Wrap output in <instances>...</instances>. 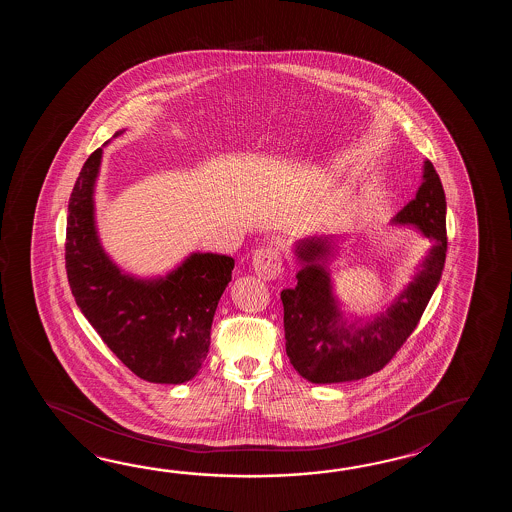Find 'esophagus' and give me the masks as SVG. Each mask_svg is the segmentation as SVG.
I'll return each mask as SVG.
<instances>
[{"instance_id":"esophagus-1","label":"esophagus","mask_w":512,"mask_h":512,"mask_svg":"<svg viewBox=\"0 0 512 512\" xmlns=\"http://www.w3.org/2000/svg\"><path fill=\"white\" fill-rule=\"evenodd\" d=\"M252 267L261 280L271 282L278 280L283 274V256L280 247L274 245H265L256 249L252 254Z\"/></svg>"}]
</instances>
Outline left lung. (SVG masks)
Masks as SVG:
<instances>
[{
    "label": "left lung",
    "instance_id": "8db88e82",
    "mask_svg": "<svg viewBox=\"0 0 512 512\" xmlns=\"http://www.w3.org/2000/svg\"><path fill=\"white\" fill-rule=\"evenodd\" d=\"M425 181L417 196L395 216L412 223L432 241L425 269L404 291L386 315L364 327L342 324L329 276L316 260H326L327 240H305L298 247L304 269L298 285L283 289L285 351L294 370L315 384L364 379L381 371L414 333L434 294L446 258V199L434 164L425 163Z\"/></svg>",
    "mask_w": 512,
    "mask_h": 512
}]
</instances>
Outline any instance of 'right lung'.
<instances>
[{"mask_svg": "<svg viewBox=\"0 0 512 512\" xmlns=\"http://www.w3.org/2000/svg\"><path fill=\"white\" fill-rule=\"evenodd\" d=\"M122 131H117L115 137ZM102 148L89 155L69 197L66 271L71 293L117 359L142 381L181 384L196 377L210 348L219 298L234 260L192 254L166 278L126 276L100 249L93 221V185Z\"/></svg>", "mask_w": 512, "mask_h": 512, "instance_id": "obj_1", "label": "right lung"}]
</instances>
